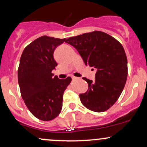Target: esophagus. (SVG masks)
<instances>
[{
    "label": "esophagus",
    "instance_id": "1",
    "mask_svg": "<svg viewBox=\"0 0 147 147\" xmlns=\"http://www.w3.org/2000/svg\"><path fill=\"white\" fill-rule=\"evenodd\" d=\"M72 79H73V80H75V79H78L79 78L78 77H72Z\"/></svg>",
    "mask_w": 147,
    "mask_h": 147
}]
</instances>
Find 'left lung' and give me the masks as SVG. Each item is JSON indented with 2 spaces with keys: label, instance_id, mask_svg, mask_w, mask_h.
<instances>
[{
  "label": "left lung",
  "instance_id": "obj_1",
  "mask_svg": "<svg viewBox=\"0 0 147 147\" xmlns=\"http://www.w3.org/2000/svg\"><path fill=\"white\" fill-rule=\"evenodd\" d=\"M65 42L78 51L86 65L96 70L95 81L83 78L88 89L79 95L81 102L95 112L108 110L120 96L127 79V58L122 44L100 31L70 37Z\"/></svg>",
  "mask_w": 147,
  "mask_h": 147
}]
</instances>
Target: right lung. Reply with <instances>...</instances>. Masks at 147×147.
<instances>
[{
  "mask_svg": "<svg viewBox=\"0 0 147 147\" xmlns=\"http://www.w3.org/2000/svg\"><path fill=\"white\" fill-rule=\"evenodd\" d=\"M66 38L43 36L32 42L23 50L18 70L22 98L34 116L50 121L62 109L63 92L71 77L59 79L52 71L57 66L54 52Z\"/></svg>",
  "mask_w": 147,
  "mask_h": 147,
  "instance_id": "right-lung-1",
  "label": "right lung"
}]
</instances>
